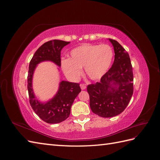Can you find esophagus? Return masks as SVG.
<instances>
[{"label": "esophagus", "instance_id": "1", "mask_svg": "<svg viewBox=\"0 0 160 160\" xmlns=\"http://www.w3.org/2000/svg\"><path fill=\"white\" fill-rule=\"evenodd\" d=\"M80 87H81V90H84V89H86V85H84V84H81V85H80Z\"/></svg>", "mask_w": 160, "mask_h": 160}]
</instances>
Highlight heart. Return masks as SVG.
Masks as SVG:
<instances>
[{"label": "heart", "instance_id": "heart-1", "mask_svg": "<svg viewBox=\"0 0 160 160\" xmlns=\"http://www.w3.org/2000/svg\"><path fill=\"white\" fill-rule=\"evenodd\" d=\"M113 59V51L109 45L85 44L72 49L69 59L61 61V67L66 77L71 81L79 79L83 67L86 75L97 81L108 72Z\"/></svg>", "mask_w": 160, "mask_h": 160}]
</instances>
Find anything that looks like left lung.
<instances>
[{
    "mask_svg": "<svg viewBox=\"0 0 160 160\" xmlns=\"http://www.w3.org/2000/svg\"><path fill=\"white\" fill-rule=\"evenodd\" d=\"M114 62L99 82L88 86L91 111L100 117L112 118L126 108L133 92V75L129 55L115 40Z\"/></svg>",
    "mask_w": 160,
    "mask_h": 160,
    "instance_id": "obj_1",
    "label": "left lung"
}]
</instances>
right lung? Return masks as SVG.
I'll return each mask as SVG.
<instances>
[{"mask_svg": "<svg viewBox=\"0 0 160 160\" xmlns=\"http://www.w3.org/2000/svg\"><path fill=\"white\" fill-rule=\"evenodd\" d=\"M69 43L61 40L45 42L35 52L28 67L27 89L30 104L38 117L48 123H59L68 118L71 105L81 90L79 83L62 81L55 95L47 102H41L36 98L32 89L34 71L37 65L43 61H51L60 67L61 51Z\"/></svg>", "mask_w": 160, "mask_h": 160, "instance_id": "obj_1", "label": "right lung"}]
</instances>
